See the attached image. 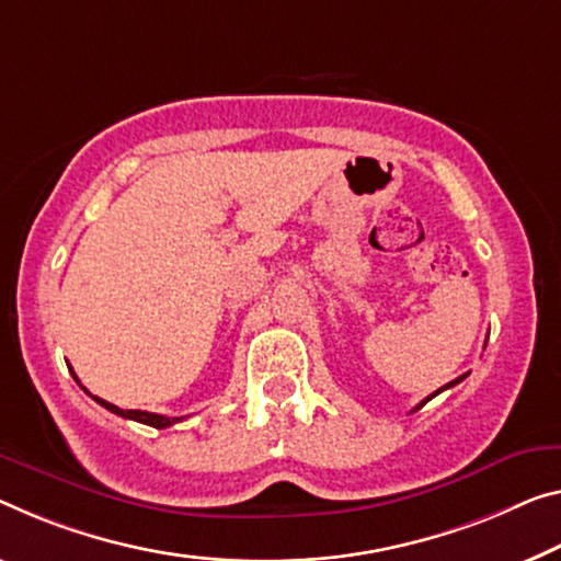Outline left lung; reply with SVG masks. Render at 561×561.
<instances>
[{
	"mask_svg": "<svg viewBox=\"0 0 561 561\" xmlns=\"http://www.w3.org/2000/svg\"><path fill=\"white\" fill-rule=\"evenodd\" d=\"M463 378H467V374H463V376H459V378H456V381H451V383H446V386H444V389H438L436 393H442V391H446V389H451V386H456V383H459V381H463ZM436 393H431V396H428V399H426V401H421L416 409H421V407H424V403H428L431 399H434V396H436ZM416 409H413V411H416Z\"/></svg>",
	"mask_w": 561,
	"mask_h": 561,
	"instance_id": "1",
	"label": "left lung"
}]
</instances>
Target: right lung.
Segmentation results:
<instances>
[{
	"label": "right lung",
	"mask_w": 561,
	"mask_h": 561,
	"mask_svg": "<svg viewBox=\"0 0 561 561\" xmlns=\"http://www.w3.org/2000/svg\"><path fill=\"white\" fill-rule=\"evenodd\" d=\"M75 376V374H72ZM75 381H77V376H75ZM80 383V381H77ZM84 389V386H82ZM88 391V389H84ZM90 393V391H88ZM92 396V393H90ZM94 401L100 403V407H105L107 411H112V413H117V416H123V419H133V421H140V424H148V426H154V428H168V426H172V424H178V421H183V416L180 419H168V416H160V413H150V411H125V409H119V407H115V403H110V401H105V399H100V396H92Z\"/></svg>",
	"instance_id": "right-lung-1"
}]
</instances>
